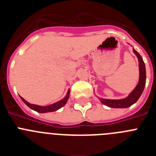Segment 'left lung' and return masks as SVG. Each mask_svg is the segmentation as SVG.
I'll use <instances>...</instances> for the list:
<instances>
[{
  "label": "left lung",
  "mask_w": 156,
  "mask_h": 156,
  "mask_svg": "<svg viewBox=\"0 0 156 156\" xmlns=\"http://www.w3.org/2000/svg\"><path fill=\"white\" fill-rule=\"evenodd\" d=\"M133 51L138 58L139 62V81L137 83V86L132 90L131 93L129 94L127 97L125 98L112 100V99H105L99 98V100H100L101 102L104 104L105 105L108 106L110 108H128V107L134 104L138 100L141 94H142L146 83L145 65H144L143 58L140 55V54L135 50L134 48H133Z\"/></svg>",
  "instance_id": "left-lung-1"
}]
</instances>
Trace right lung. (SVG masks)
I'll use <instances>...</instances> for the list:
<instances>
[{"label": "right lung", "instance_id": "add662e5", "mask_svg": "<svg viewBox=\"0 0 156 156\" xmlns=\"http://www.w3.org/2000/svg\"><path fill=\"white\" fill-rule=\"evenodd\" d=\"M69 94H70V90L69 89L68 92H67V94L66 95V97H65L64 98L58 101H57V102L54 103V104H51L50 105H48V106H41V105H37L30 104V103H29L28 101H27L25 100L22 97L20 98H21V99L23 100V102L27 105L28 107H30L31 109L34 110V111L37 112H40V113H45V112H50L57 111L58 109H59V108H61L62 107H63V106L66 104L69 98Z\"/></svg>", "mask_w": 156, "mask_h": 156}]
</instances>
